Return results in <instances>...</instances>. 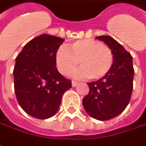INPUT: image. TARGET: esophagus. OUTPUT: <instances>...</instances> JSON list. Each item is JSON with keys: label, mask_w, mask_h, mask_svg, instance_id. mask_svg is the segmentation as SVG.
I'll return each mask as SVG.
<instances>
[{"label": "esophagus", "mask_w": 146, "mask_h": 146, "mask_svg": "<svg viewBox=\"0 0 146 146\" xmlns=\"http://www.w3.org/2000/svg\"><path fill=\"white\" fill-rule=\"evenodd\" d=\"M78 84V81H74V80L72 81V86H76Z\"/></svg>", "instance_id": "obj_1"}]
</instances>
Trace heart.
Wrapping results in <instances>:
<instances>
[{"label":"heart","instance_id":"heart-1","mask_svg":"<svg viewBox=\"0 0 146 146\" xmlns=\"http://www.w3.org/2000/svg\"><path fill=\"white\" fill-rule=\"evenodd\" d=\"M56 65L63 75H68L79 63L81 67L73 73L75 78L98 80L104 78L113 65V54L109 46L93 39L73 42L68 49L62 46L55 54Z\"/></svg>","mask_w":146,"mask_h":146}]
</instances>
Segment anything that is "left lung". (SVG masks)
<instances>
[{"label":"left lung","instance_id":"1","mask_svg":"<svg viewBox=\"0 0 146 146\" xmlns=\"http://www.w3.org/2000/svg\"><path fill=\"white\" fill-rule=\"evenodd\" d=\"M113 54V65L104 78L88 82L90 91L82 100L86 112L100 121L117 117L129 104L133 88L132 57L117 41L109 36H96Z\"/></svg>","mask_w":146,"mask_h":146}]
</instances>
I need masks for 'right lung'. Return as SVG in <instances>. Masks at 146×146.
<instances>
[{"label":"right lung","mask_w":146,"mask_h":146,"mask_svg":"<svg viewBox=\"0 0 146 146\" xmlns=\"http://www.w3.org/2000/svg\"><path fill=\"white\" fill-rule=\"evenodd\" d=\"M64 41L42 34L28 42L16 57L13 71L16 98L32 117L46 119L54 116L64 93L72 87L71 81L56 68L55 54Z\"/></svg>","instance_id":"obj_1"}]
</instances>
